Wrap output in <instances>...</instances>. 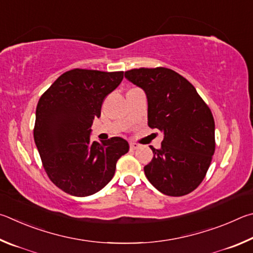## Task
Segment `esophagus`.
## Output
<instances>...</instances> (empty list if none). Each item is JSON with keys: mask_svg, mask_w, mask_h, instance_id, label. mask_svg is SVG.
I'll return each mask as SVG.
<instances>
[{"mask_svg": "<svg viewBox=\"0 0 253 253\" xmlns=\"http://www.w3.org/2000/svg\"><path fill=\"white\" fill-rule=\"evenodd\" d=\"M140 147V145L138 144V143H135V142H130V149L131 150H136Z\"/></svg>", "mask_w": 253, "mask_h": 253, "instance_id": "esophagus-1", "label": "esophagus"}]
</instances>
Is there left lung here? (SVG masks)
I'll use <instances>...</instances> for the list:
<instances>
[{"mask_svg": "<svg viewBox=\"0 0 253 253\" xmlns=\"http://www.w3.org/2000/svg\"><path fill=\"white\" fill-rule=\"evenodd\" d=\"M126 78L148 97V124L163 132L144 173L166 196L182 197L205 179L215 150L214 119L191 83L167 68L126 71Z\"/></svg>", "mask_w": 253, "mask_h": 253, "instance_id": "8db88e82", "label": "left lung"}]
</instances>
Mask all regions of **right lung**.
<instances>
[{"mask_svg": "<svg viewBox=\"0 0 253 253\" xmlns=\"http://www.w3.org/2000/svg\"><path fill=\"white\" fill-rule=\"evenodd\" d=\"M122 79L123 71L73 69L40 97L35 144L48 178L71 196L87 197L103 189L113 178L119 159L129 151V143L119 136L102 142L90 140L102 102Z\"/></svg>", "mask_w": 253, "mask_h": 253, "instance_id": "right-lung-1", "label": "right lung"}]
</instances>
